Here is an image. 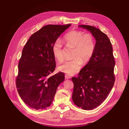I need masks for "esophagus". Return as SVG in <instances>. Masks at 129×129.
Here are the masks:
<instances>
[{"label": "esophagus", "mask_w": 129, "mask_h": 129, "mask_svg": "<svg viewBox=\"0 0 129 129\" xmlns=\"http://www.w3.org/2000/svg\"><path fill=\"white\" fill-rule=\"evenodd\" d=\"M65 78H66V79H71V77L70 76H69L68 75H67V74H66V75H65Z\"/></svg>", "instance_id": "34e87169"}]
</instances>
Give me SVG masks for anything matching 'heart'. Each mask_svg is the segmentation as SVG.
Here are the masks:
<instances>
[{
    "label": "heart",
    "mask_w": 129,
    "mask_h": 129,
    "mask_svg": "<svg viewBox=\"0 0 129 129\" xmlns=\"http://www.w3.org/2000/svg\"><path fill=\"white\" fill-rule=\"evenodd\" d=\"M64 40L68 47L74 48L73 59L60 64L58 69L62 72L72 75L79 71L83 65V62L87 63L91 59L95 52V40L91 33H84L80 30L69 31L64 36ZM52 52L57 60H63V45L60 39L54 42Z\"/></svg>",
    "instance_id": "1"
}]
</instances>
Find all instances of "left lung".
<instances>
[{"label":"left lung","mask_w":129,"mask_h":129,"mask_svg":"<svg viewBox=\"0 0 129 129\" xmlns=\"http://www.w3.org/2000/svg\"><path fill=\"white\" fill-rule=\"evenodd\" d=\"M79 26L89 30L96 41L91 59L80 71L77 77L72 78L74 104L89 110L99 106L114 86L115 61L111 43L106 34L93 26Z\"/></svg>","instance_id":"obj_1"}]
</instances>
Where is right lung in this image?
I'll return each instance as SVG.
<instances>
[{
	"label": "right lung",
	"instance_id": "obj_1",
	"mask_svg": "<svg viewBox=\"0 0 129 129\" xmlns=\"http://www.w3.org/2000/svg\"><path fill=\"white\" fill-rule=\"evenodd\" d=\"M71 26L46 25L30 36L22 49L16 87L22 100L31 108L41 110L49 107L58 86L64 80L62 72L50 76L56 67L52 47Z\"/></svg>",
	"mask_w": 129,
	"mask_h": 129
}]
</instances>
